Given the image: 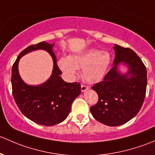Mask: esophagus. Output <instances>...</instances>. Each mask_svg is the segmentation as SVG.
Masks as SVG:
<instances>
[{"instance_id":"esophagus-1","label":"esophagus","mask_w":155,"mask_h":155,"mask_svg":"<svg viewBox=\"0 0 155 155\" xmlns=\"http://www.w3.org/2000/svg\"><path fill=\"white\" fill-rule=\"evenodd\" d=\"M81 91H82V92H85V91H87V89H89V87H88V86H87V85H84V84H81Z\"/></svg>"}]
</instances>
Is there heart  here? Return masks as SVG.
Returning a JSON list of instances; mask_svg holds the SVG:
<instances>
[{"instance_id":"b5f03b06","label":"heart","mask_w":155,"mask_h":155,"mask_svg":"<svg viewBox=\"0 0 155 155\" xmlns=\"http://www.w3.org/2000/svg\"><path fill=\"white\" fill-rule=\"evenodd\" d=\"M111 57L107 52L89 49L80 54L60 59L59 64L63 71L74 74L77 68L83 69L84 78L89 83L101 81L106 75Z\"/></svg>"}]
</instances>
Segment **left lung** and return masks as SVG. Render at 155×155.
<instances>
[{"instance_id": "8db88e82", "label": "left lung", "mask_w": 155, "mask_h": 155, "mask_svg": "<svg viewBox=\"0 0 155 155\" xmlns=\"http://www.w3.org/2000/svg\"><path fill=\"white\" fill-rule=\"evenodd\" d=\"M113 66L92 89L98 95L97 104L90 107L93 117L108 126L123 125L139 113L146 92L147 71L137 54L128 48L115 45ZM129 67L125 75L117 69L119 63Z\"/></svg>"}]
</instances>
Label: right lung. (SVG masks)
<instances>
[{
	"label": "right lung",
	"mask_w": 155,
	"mask_h": 155,
	"mask_svg": "<svg viewBox=\"0 0 155 155\" xmlns=\"http://www.w3.org/2000/svg\"><path fill=\"white\" fill-rule=\"evenodd\" d=\"M54 44L45 42L32 45L19 54L12 68V95L17 106L27 118L39 125L52 126L66 119L71 110L73 101L81 93V84L78 82L66 83L60 77L62 71L57 64L52 51ZM42 49L52 55L54 68L50 78L39 86L26 84L18 73V62L25 54Z\"/></svg>",
	"instance_id": "add662e5"
}]
</instances>
